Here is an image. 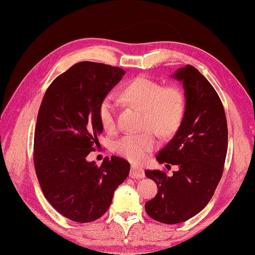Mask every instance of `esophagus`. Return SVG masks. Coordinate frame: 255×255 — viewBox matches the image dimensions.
<instances>
[{
	"label": "esophagus",
	"instance_id": "34e87169",
	"mask_svg": "<svg viewBox=\"0 0 255 255\" xmlns=\"http://www.w3.org/2000/svg\"><path fill=\"white\" fill-rule=\"evenodd\" d=\"M129 176L132 177V179H143V177L145 176L144 175V170L141 167H138L136 165H132V167H130Z\"/></svg>",
	"mask_w": 255,
	"mask_h": 255
}]
</instances>
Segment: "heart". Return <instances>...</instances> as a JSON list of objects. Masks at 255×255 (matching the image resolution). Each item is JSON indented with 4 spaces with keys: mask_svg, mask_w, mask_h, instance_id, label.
Instances as JSON below:
<instances>
[{
    "mask_svg": "<svg viewBox=\"0 0 255 255\" xmlns=\"http://www.w3.org/2000/svg\"><path fill=\"white\" fill-rule=\"evenodd\" d=\"M122 98L129 104L144 111L143 128H153L164 136L173 134L184 117L185 98L183 91L174 85L163 86L145 76H138L127 84L121 91ZM99 120L105 130L116 128V104L106 97L99 105ZM158 144L153 129L139 134H128L116 142L115 149L120 155L134 163H140Z\"/></svg>",
    "mask_w": 255,
    "mask_h": 255,
    "instance_id": "b5f03b06",
    "label": "heart"
}]
</instances>
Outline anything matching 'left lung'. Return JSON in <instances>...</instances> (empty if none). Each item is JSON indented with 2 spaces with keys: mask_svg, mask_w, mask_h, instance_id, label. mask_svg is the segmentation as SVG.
Returning <instances> with one entry per match:
<instances>
[{
  "mask_svg": "<svg viewBox=\"0 0 255 255\" xmlns=\"http://www.w3.org/2000/svg\"><path fill=\"white\" fill-rule=\"evenodd\" d=\"M170 78L183 84L184 117L156 160L177 165L179 170L172 176L145 170L156 183L157 194L144 207L154 220L175 225L194 217L212 199L225 166L228 127L219 96L195 67L179 68Z\"/></svg>",
  "mask_w": 255,
  "mask_h": 255,
  "instance_id": "left-lung-1",
  "label": "left lung"
}]
</instances>
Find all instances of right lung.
I'll use <instances>...</instances> for the list:
<instances>
[{
	"label": "right lung",
	"instance_id": "add662e5",
	"mask_svg": "<svg viewBox=\"0 0 255 255\" xmlns=\"http://www.w3.org/2000/svg\"><path fill=\"white\" fill-rule=\"evenodd\" d=\"M126 71L82 61L52 82L38 113L34 165L44 197L57 212L75 222H91L111 206L114 192L126 181L128 161H88L103 127L99 105Z\"/></svg>",
	"mask_w": 255,
	"mask_h": 255
}]
</instances>
